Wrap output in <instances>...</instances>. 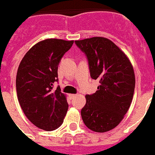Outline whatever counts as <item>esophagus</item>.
I'll return each instance as SVG.
<instances>
[{
    "instance_id": "34e87169",
    "label": "esophagus",
    "mask_w": 155,
    "mask_h": 155,
    "mask_svg": "<svg viewBox=\"0 0 155 155\" xmlns=\"http://www.w3.org/2000/svg\"><path fill=\"white\" fill-rule=\"evenodd\" d=\"M69 96H70V97H71V98H74L75 97H76L77 95L76 94H70Z\"/></svg>"
}]
</instances>
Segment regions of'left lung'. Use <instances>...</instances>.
<instances>
[{
    "instance_id": "1",
    "label": "left lung",
    "mask_w": 155,
    "mask_h": 155,
    "mask_svg": "<svg viewBox=\"0 0 155 155\" xmlns=\"http://www.w3.org/2000/svg\"><path fill=\"white\" fill-rule=\"evenodd\" d=\"M75 44L87 57L91 78L100 81L97 91L86 96L82 120L92 131H109L119 125L130 107L135 86L133 66L126 54L107 38L92 37Z\"/></svg>"
}]
</instances>
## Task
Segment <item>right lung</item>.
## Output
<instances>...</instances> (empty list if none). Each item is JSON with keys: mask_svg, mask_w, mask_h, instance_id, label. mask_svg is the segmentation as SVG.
I'll return each mask as SVG.
<instances>
[{"mask_svg": "<svg viewBox=\"0 0 155 155\" xmlns=\"http://www.w3.org/2000/svg\"><path fill=\"white\" fill-rule=\"evenodd\" d=\"M59 39H47L30 48L20 62L16 74V91L20 107L30 122L44 130H54L66 116V95L58 87V66L73 44Z\"/></svg>", "mask_w": 155, "mask_h": 155, "instance_id": "1", "label": "right lung"}]
</instances>
